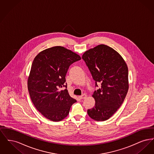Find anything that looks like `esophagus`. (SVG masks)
Instances as JSON below:
<instances>
[{"instance_id": "obj_1", "label": "esophagus", "mask_w": 154, "mask_h": 154, "mask_svg": "<svg viewBox=\"0 0 154 154\" xmlns=\"http://www.w3.org/2000/svg\"><path fill=\"white\" fill-rule=\"evenodd\" d=\"M87 95L83 94L82 95L79 96V99H81H81H85V98L87 97Z\"/></svg>"}]
</instances>
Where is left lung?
I'll return each instance as SVG.
<instances>
[{
    "instance_id": "left-lung-1",
    "label": "left lung",
    "mask_w": 154,
    "mask_h": 154,
    "mask_svg": "<svg viewBox=\"0 0 154 154\" xmlns=\"http://www.w3.org/2000/svg\"><path fill=\"white\" fill-rule=\"evenodd\" d=\"M95 81L101 88L92 97L95 106L87 111L88 116L97 121L109 119L120 107L128 91V69L120 54L106 45H98L82 56Z\"/></svg>"
}]
</instances>
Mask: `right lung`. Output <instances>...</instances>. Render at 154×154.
<instances>
[{"instance_id": "right-lung-1", "label": "right lung", "mask_w": 154, "mask_h": 154, "mask_svg": "<svg viewBox=\"0 0 154 154\" xmlns=\"http://www.w3.org/2000/svg\"><path fill=\"white\" fill-rule=\"evenodd\" d=\"M80 59L78 54L61 46L44 50L34 59L28 88L36 109L46 118L62 120L77 102L68 93L65 77L69 66Z\"/></svg>"}]
</instances>
